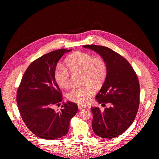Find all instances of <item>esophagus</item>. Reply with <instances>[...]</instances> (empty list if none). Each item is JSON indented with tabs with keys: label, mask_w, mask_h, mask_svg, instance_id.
I'll use <instances>...</instances> for the list:
<instances>
[{
	"label": "esophagus",
	"mask_w": 159,
	"mask_h": 159,
	"mask_svg": "<svg viewBox=\"0 0 159 159\" xmlns=\"http://www.w3.org/2000/svg\"><path fill=\"white\" fill-rule=\"evenodd\" d=\"M78 108H79V109H84V107H86V106H85V105L78 104Z\"/></svg>",
	"instance_id": "1"
}]
</instances>
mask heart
I'll use <instances>...</instances> for the list:
<instances>
[{
    "mask_svg": "<svg viewBox=\"0 0 159 159\" xmlns=\"http://www.w3.org/2000/svg\"><path fill=\"white\" fill-rule=\"evenodd\" d=\"M66 66L71 73L82 72L80 87L72 88L67 93L68 100L80 104L88 102L97 91L96 85L101 87L107 76L106 60L99 55L77 52L70 55L65 61ZM54 78L60 87L68 88L71 84L70 75L66 68L57 65L54 69Z\"/></svg>",
    "mask_w": 159,
    "mask_h": 159,
    "instance_id": "b5f03b06",
    "label": "heart"
}]
</instances>
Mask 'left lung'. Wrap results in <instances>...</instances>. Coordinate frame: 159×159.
Returning <instances> with one entry per match:
<instances>
[{"label":"left lung","instance_id":"left-lung-1","mask_svg":"<svg viewBox=\"0 0 159 159\" xmlns=\"http://www.w3.org/2000/svg\"><path fill=\"white\" fill-rule=\"evenodd\" d=\"M84 48L98 53L107 66V76L95 99L103 107H91L92 129L97 136L112 139L124 133L132 124L139 105L140 87L136 73L128 61L111 49L99 45Z\"/></svg>","mask_w":159,"mask_h":159}]
</instances>
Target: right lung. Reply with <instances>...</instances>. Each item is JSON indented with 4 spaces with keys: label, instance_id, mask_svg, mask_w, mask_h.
<instances>
[{
    "label": "right lung",
    "instance_id": "right-lung-1",
    "mask_svg": "<svg viewBox=\"0 0 159 159\" xmlns=\"http://www.w3.org/2000/svg\"><path fill=\"white\" fill-rule=\"evenodd\" d=\"M60 49L35 60L24 72L18 88L16 102L20 116L27 128L35 135L53 140L66 135L70 121L78 111L76 103L62 102V93L54 78V69L66 52Z\"/></svg>",
    "mask_w": 159,
    "mask_h": 159
}]
</instances>
